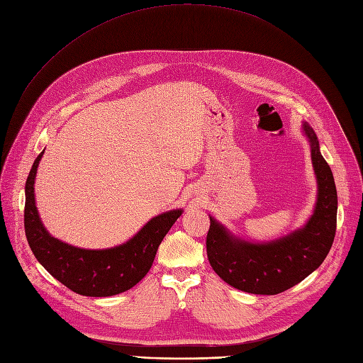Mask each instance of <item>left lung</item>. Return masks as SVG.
<instances>
[{
    "instance_id": "1",
    "label": "left lung",
    "mask_w": 363,
    "mask_h": 363,
    "mask_svg": "<svg viewBox=\"0 0 363 363\" xmlns=\"http://www.w3.org/2000/svg\"><path fill=\"white\" fill-rule=\"evenodd\" d=\"M311 162L318 179V200L303 228L267 243H254L233 235L211 216L206 238L213 272L235 289L257 295L286 291L320 267L334 243L337 230V188L333 170L320 154L316 133L307 123Z\"/></svg>"
}]
</instances>
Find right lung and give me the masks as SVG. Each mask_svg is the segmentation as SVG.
I'll return each mask as SVG.
<instances>
[{"label": "right lung", "mask_w": 363, "mask_h": 363, "mask_svg": "<svg viewBox=\"0 0 363 363\" xmlns=\"http://www.w3.org/2000/svg\"><path fill=\"white\" fill-rule=\"evenodd\" d=\"M37 157L25 185V233L38 262L62 285L84 296H111L129 291L143 280L154 262L157 249L182 209L157 215L130 240L109 249H82L64 243L41 223L34 196Z\"/></svg>", "instance_id": "1"}]
</instances>
